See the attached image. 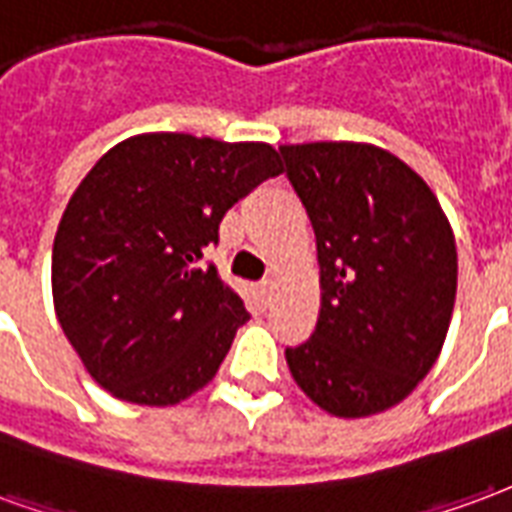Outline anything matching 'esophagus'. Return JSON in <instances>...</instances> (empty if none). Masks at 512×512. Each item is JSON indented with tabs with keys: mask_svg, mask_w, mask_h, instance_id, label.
<instances>
[{
	"mask_svg": "<svg viewBox=\"0 0 512 512\" xmlns=\"http://www.w3.org/2000/svg\"><path fill=\"white\" fill-rule=\"evenodd\" d=\"M259 292H261V300H264V302H267V305H270V302L275 300V294H278V283H275V281H272V278H270V281L261 283Z\"/></svg>",
	"mask_w": 512,
	"mask_h": 512,
	"instance_id": "obj_1",
	"label": "esophagus"
}]
</instances>
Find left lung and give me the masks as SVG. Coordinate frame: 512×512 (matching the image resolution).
Masks as SVG:
<instances>
[{
  "instance_id": "1",
  "label": "left lung",
  "mask_w": 512,
  "mask_h": 512,
  "mask_svg": "<svg viewBox=\"0 0 512 512\" xmlns=\"http://www.w3.org/2000/svg\"><path fill=\"white\" fill-rule=\"evenodd\" d=\"M286 174L316 231L322 305L286 363L333 417L401 404L442 352L458 253L442 204L393 152L365 141L283 144Z\"/></svg>"
}]
</instances>
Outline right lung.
Instances as JSON below:
<instances>
[{
	"label": "right lung",
	"mask_w": 512,
	"mask_h": 512,
	"mask_svg": "<svg viewBox=\"0 0 512 512\" xmlns=\"http://www.w3.org/2000/svg\"><path fill=\"white\" fill-rule=\"evenodd\" d=\"M281 171L264 141L138 133L81 179L54 237L51 292L103 390L174 406L212 382L251 316L204 251L231 204Z\"/></svg>",
	"instance_id": "right-lung-1"
}]
</instances>
